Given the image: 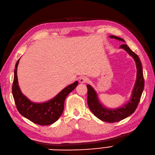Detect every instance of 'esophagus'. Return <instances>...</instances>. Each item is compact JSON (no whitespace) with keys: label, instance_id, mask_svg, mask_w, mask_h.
Listing matches in <instances>:
<instances>
[{"label":"esophagus","instance_id":"1","mask_svg":"<svg viewBox=\"0 0 155 155\" xmlns=\"http://www.w3.org/2000/svg\"><path fill=\"white\" fill-rule=\"evenodd\" d=\"M80 83H82V84H83V83H85V82H87L89 81V78H87V77H82L81 78H80Z\"/></svg>","mask_w":155,"mask_h":155}]
</instances>
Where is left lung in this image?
I'll list each match as a JSON object with an SVG mask.
<instances>
[{"label":"left lung","mask_w":155,"mask_h":155,"mask_svg":"<svg viewBox=\"0 0 155 155\" xmlns=\"http://www.w3.org/2000/svg\"><path fill=\"white\" fill-rule=\"evenodd\" d=\"M110 38H115L124 42L125 40L114 35H110ZM120 48L124 49L131 56L136 64L137 78L132 92L131 97L127 104L122 107L115 109H110L104 107L99 101L96 92L90 85H87V103L91 111L99 119L108 123L119 122L125 118L129 117L136 111L140 101L141 95L144 87V79L143 77V67L140 59L135 52H134L127 44L121 45Z\"/></svg>","instance_id":"obj_1"}]
</instances>
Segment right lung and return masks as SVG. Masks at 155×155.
I'll return each instance as SVG.
<instances>
[{
    "label": "right lung",
    "instance_id": "1",
    "mask_svg": "<svg viewBox=\"0 0 155 155\" xmlns=\"http://www.w3.org/2000/svg\"><path fill=\"white\" fill-rule=\"evenodd\" d=\"M19 61L18 60L15 65L14 80L12 92L19 113L26 118L40 125H51L59 119L64 110V100L67 96L75 89L78 82L76 81L63 89L52 99L44 103L31 101L21 92L17 77V68Z\"/></svg>",
    "mask_w": 155,
    "mask_h": 155
}]
</instances>
